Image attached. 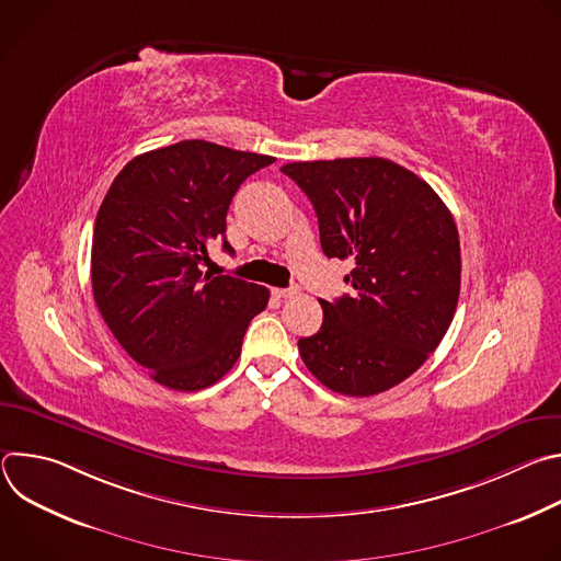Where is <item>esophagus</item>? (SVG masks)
<instances>
[{
  "label": "esophagus",
  "mask_w": 561,
  "mask_h": 561,
  "mask_svg": "<svg viewBox=\"0 0 561 561\" xmlns=\"http://www.w3.org/2000/svg\"><path fill=\"white\" fill-rule=\"evenodd\" d=\"M299 293V286H288V288H273L275 297H295Z\"/></svg>",
  "instance_id": "1"
}]
</instances>
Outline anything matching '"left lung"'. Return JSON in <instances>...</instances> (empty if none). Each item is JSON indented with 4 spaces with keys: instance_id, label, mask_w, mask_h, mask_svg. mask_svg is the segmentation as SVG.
<instances>
[{
    "instance_id": "8db88e82",
    "label": "left lung",
    "mask_w": 561,
    "mask_h": 561,
    "mask_svg": "<svg viewBox=\"0 0 561 561\" xmlns=\"http://www.w3.org/2000/svg\"><path fill=\"white\" fill-rule=\"evenodd\" d=\"M310 199L327 257L353 260L351 295L319 299L324 322L297 342L335 392L368 397L411 377L444 340L459 299L455 219L415 173L383 157L282 167Z\"/></svg>"
}]
</instances>
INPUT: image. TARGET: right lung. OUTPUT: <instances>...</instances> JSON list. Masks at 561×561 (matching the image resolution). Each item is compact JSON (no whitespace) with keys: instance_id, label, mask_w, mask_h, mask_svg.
<instances>
[{"instance_id":"1","label":"right lung","mask_w":561,"mask_h":561,"mask_svg":"<svg viewBox=\"0 0 561 561\" xmlns=\"http://www.w3.org/2000/svg\"><path fill=\"white\" fill-rule=\"evenodd\" d=\"M271 154L186 139L148 150L111 184L93 232L95 304L122 348L173 390H202L242 355L268 288L202 275L208 244L226 242V213Z\"/></svg>"}]
</instances>
